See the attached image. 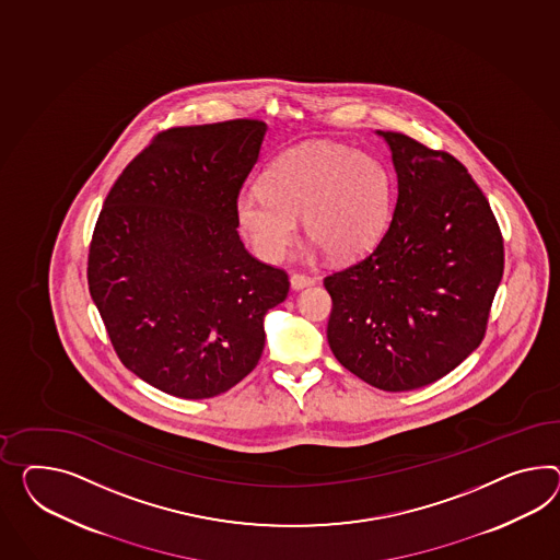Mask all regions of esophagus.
Returning a JSON list of instances; mask_svg holds the SVG:
<instances>
[{
	"mask_svg": "<svg viewBox=\"0 0 560 560\" xmlns=\"http://www.w3.org/2000/svg\"><path fill=\"white\" fill-rule=\"evenodd\" d=\"M315 284V278L306 276V273H292L290 276V287L292 290H302V288L313 287Z\"/></svg>",
	"mask_w": 560,
	"mask_h": 560,
	"instance_id": "1",
	"label": "esophagus"
}]
</instances>
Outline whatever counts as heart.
<instances>
[{
  "label": "heart",
  "mask_w": 560,
  "mask_h": 560,
  "mask_svg": "<svg viewBox=\"0 0 560 560\" xmlns=\"http://www.w3.org/2000/svg\"><path fill=\"white\" fill-rule=\"evenodd\" d=\"M258 192L237 199V221L259 258L280 261L299 237L332 259L368 254L386 233L392 178L380 160L349 145L315 142L288 150L266 168Z\"/></svg>",
  "instance_id": "1"
}]
</instances>
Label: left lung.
<instances>
[{
	"label": "left lung",
	"mask_w": 560,
	"mask_h": 560,
	"mask_svg": "<svg viewBox=\"0 0 560 560\" xmlns=\"http://www.w3.org/2000/svg\"><path fill=\"white\" fill-rule=\"evenodd\" d=\"M389 145L398 199L365 258L325 278L327 339L345 370L386 392L429 386L481 343L503 273V240L486 195L446 152L398 131Z\"/></svg>",
	"instance_id": "1"
}]
</instances>
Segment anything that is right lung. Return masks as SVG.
Listing matches in <instances>:
<instances>
[{
  "label": "right lung",
  "mask_w": 560,
  "mask_h": 560,
  "mask_svg": "<svg viewBox=\"0 0 560 560\" xmlns=\"http://www.w3.org/2000/svg\"><path fill=\"white\" fill-rule=\"evenodd\" d=\"M266 124L166 129L119 174L89 247V292L117 358L162 392L202 400L258 365L284 270L240 240L237 197Z\"/></svg>",
  "instance_id": "1"
}]
</instances>
